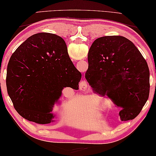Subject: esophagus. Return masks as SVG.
<instances>
[{"instance_id": "obj_1", "label": "esophagus", "mask_w": 156, "mask_h": 156, "mask_svg": "<svg viewBox=\"0 0 156 156\" xmlns=\"http://www.w3.org/2000/svg\"><path fill=\"white\" fill-rule=\"evenodd\" d=\"M88 87V83L86 80H82L80 83V89L82 91H85Z\"/></svg>"}]
</instances>
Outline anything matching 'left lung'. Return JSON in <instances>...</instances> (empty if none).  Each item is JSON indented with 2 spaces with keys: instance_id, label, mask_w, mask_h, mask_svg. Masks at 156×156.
I'll return each instance as SVG.
<instances>
[{
  "instance_id": "left-lung-1",
  "label": "left lung",
  "mask_w": 156,
  "mask_h": 156,
  "mask_svg": "<svg viewBox=\"0 0 156 156\" xmlns=\"http://www.w3.org/2000/svg\"><path fill=\"white\" fill-rule=\"evenodd\" d=\"M88 62L85 78L94 92L121 108L122 121L134 119L150 91L149 69L138 48L121 36L103 37L92 44Z\"/></svg>"
}]
</instances>
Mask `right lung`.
Here are the masks:
<instances>
[{
    "label": "right lung",
    "instance_id": "add662e5",
    "mask_svg": "<svg viewBox=\"0 0 156 156\" xmlns=\"http://www.w3.org/2000/svg\"><path fill=\"white\" fill-rule=\"evenodd\" d=\"M81 78L65 41L53 34L39 33L29 37L10 57L6 86L18 113L29 121L44 125L53 122L51 112L62 90L79 89Z\"/></svg>",
    "mask_w": 156,
    "mask_h": 156
}]
</instances>
